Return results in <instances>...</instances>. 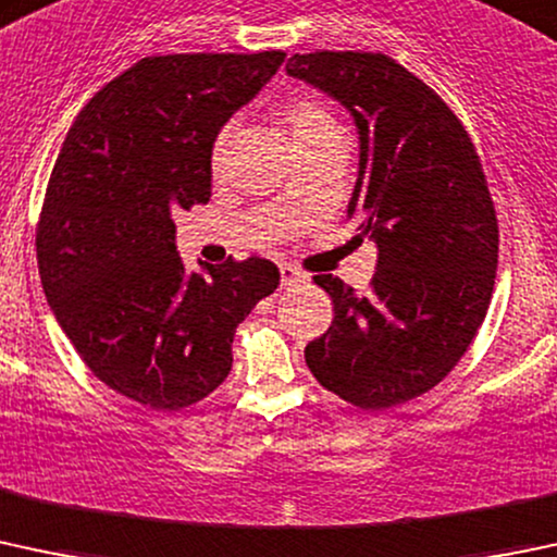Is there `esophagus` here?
<instances>
[{"label":"esophagus","mask_w":557,"mask_h":557,"mask_svg":"<svg viewBox=\"0 0 557 557\" xmlns=\"http://www.w3.org/2000/svg\"><path fill=\"white\" fill-rule=\"evenodd\" d=\"M280 277H283L285 288H290V285H296V283H307V272L290 267V263H280Z\"/></svg>","instance_id":"1"}]
</instances>
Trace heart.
<instances>
[{"label":"heart","instance_id":"obj_1","mask_svg":"<svg viewBox=\"0 0 557 557\" xmlns=\"http://www.w3.org/2000/svg\"><path fill=\"white\" fill-rule=\"evenodd\" d=\"M280 116H283V125H285V131L290 133V140H294V144L312 140V138L323 136V133L338 131V122H336V116L331 114V109H327L323 101H318V98H309V96L290 98V101L283 107V111H280ZM230 131L232 127H221L219 136H215V140H213V146H210V168H213L215 173L224 168Z\"/></svg>","mask_w":557,"mask_h":557}]
</instances>
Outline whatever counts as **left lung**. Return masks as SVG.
Wrapping results in <instances>:
<instances>
[{"label": "left lung", "mask_w": 557, "mask_h": 557, "mask_svg": "<svg viewBox=\"0 0 557 557\" xmlns=\"http://www.w3.org/2000/svg\"><path fill=\"white\" fill-rule=\"evenodd\" d=\"M352 114L360 168L349 219L379 245L366 294L314 283L336 318L307 344L309 371L352 406L382 411L448 376L494 294L499 226L483 168L456 114L382 52H309L285 63Z\"/></svg>", "instance_id": "8db88e82"}]
</instances>
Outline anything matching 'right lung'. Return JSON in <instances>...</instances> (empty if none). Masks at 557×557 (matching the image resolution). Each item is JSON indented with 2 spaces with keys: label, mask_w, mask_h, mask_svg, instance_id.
<instances>
[{
  "label": "right lung",
  "mask_w": 557,
  "mask_h": 557,
  "mask_svg": "<svg viewBox=\"0 0 557 557\" xmlns=\"http://www.w3.org/2000/svg\"><path fill=\"white\" fill-rule=\"evenodd\" d=\"M285 52L144 58L79 111L37 230L58 325L103 384L178 411L232 371L234 331L280 272L253 259L186 272L175 210L210 200V146L253 101Z\"/></svg>",
  "instance_id": "add662e5"
}]
</instances>
